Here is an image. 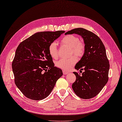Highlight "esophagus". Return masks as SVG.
<instances>
[{"mask_svg":"<svg viewBox=\"0 0 122 122\" xmlns=\"http://www.w3.org/2000/svg\"><path fill=\"white\" fill-rule=\"evenodd\" d=\"M63 73L64 75H67V74H68L69 72L66 71H65V70H63Z\"/></svg>","mask_w":122,"mask_h":122,"instance_id":"34e87169","label":"esophagus"}]
</instances>
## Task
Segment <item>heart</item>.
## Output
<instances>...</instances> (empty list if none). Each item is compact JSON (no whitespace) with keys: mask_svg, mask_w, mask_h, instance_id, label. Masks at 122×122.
Masks as SVG:
<instances>
[{"mask_svg":"<svg viewBox=\"0 0 122 122\" xmlns=\"http://www.w3.org/2000/svg\"><path fill=\"white\" fill-rule=\"evenodd\" d=\"M62 45L70 48L69 54L72 55L74 54L78 57H81L85 53V44L82 41H79V37L74 35L69 34L64 36L61 41ZM48 53L50 56L54 59L58 58L57 43L54 41L51 42L48 48ZM77 59L73 56L68 59H61L56 61V66L58 68L65 71H68L76 63Z\"/></svg>","mask_w":122,"mask_h":122,"instance_id":"heart-1","label":"heart"}]
</instances>
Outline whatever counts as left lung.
Returning <instances> with one entry per match:
<instances>
[{
	"label": "left lung",
	"instance_id": "obj_1",
	"mask_svg": "<svg viewBox=\"0 0 122 122\" xmlns=\"http://www.w3.org/2000/svg\"><path fill=\"white\" fill-rule=\"evenodd\" d=\"M77 34L82 37L85 44V53L75 66L80 73L74 72L76 77L72 83L73 90L77 96L89 99L98 95L109 80L110 68L103 43L98 36L83 28H76L65 34ZM84 70L82 73V70Z\"/></svg>",
	"mask_w": 122,
	"mask_h": 122
}]
</instances>
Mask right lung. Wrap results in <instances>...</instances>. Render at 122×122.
<instances>
[{"mask_svg": "<svg viewBox=\"0 0 122 122\" xmlns=\"http://www.w3.org/2000/svg\"><path fill=\"white\" fill-rule=\"evenodd\" d=\"M64 32H37L19 45L12 68L15 85L26 98L33 100L46 98L63 75L61 69L54 67L48 48Z\"/></svg>", "mask_w": 122, "mask_h": 122, "instance_id": "right-lung-1", "label": "right lung"}]
</instances>
